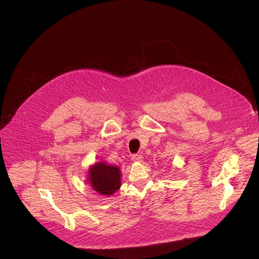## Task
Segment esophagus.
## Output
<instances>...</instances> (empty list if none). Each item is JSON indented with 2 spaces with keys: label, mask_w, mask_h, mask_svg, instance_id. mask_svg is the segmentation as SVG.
I'll list each match as a JSON object with an SVG mask.
<instances>
[{
  "label": "esophagus",
  "mask_w": 259,
  "mask_h": 259,
  "mask_svg": "<svg viewBox=\"0 0 259 259\" xmlns=\"http://www.w3.org/2000/svg\"><path fill=\"white\" fill-rule=\"evenodd\" d=\"M142 159H143V157H142V155H140V154H134V155L132 156V161H133V162H141Z\"/></svg>",
  "instance_id": "1"
}]
</instances>
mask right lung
<instances>
[{
    "instance_id": "1",
    "label": "right lung",
    "mask_w": 259,
    "mask_h": 259,
    "mask_svg": "<svg viewBox=\"0 0 259 259\" xmlns=\"http://www.w3.org/2000/svg\"><path fill=\"white\" fill-rule=\"evenodd\" d=\"M89 173L91 187L101 195H112L121 187V172L116 166L96 163Z\"/></svg>"
}]
</instances>
